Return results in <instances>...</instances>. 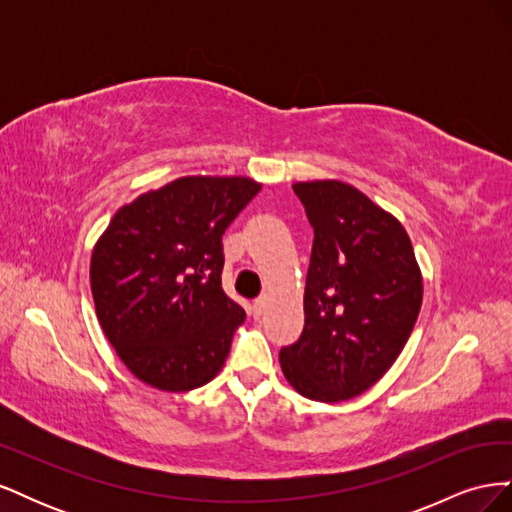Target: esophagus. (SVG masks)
<instances>
[{
    "label": "esophagus",
    "instance_id": "1",
    "mask_svg": "<svg viewBox=\"0 0 512 512\" xmlns=\"http://www.w3.org/2000/svg\"><path fill=\"white\" fill-rule=\"evenodd\" d=\"M265 309H267V297H260V299H256V301H254V305H252V314H254V318L258 320L262 314H265Z\"/></svg>",
    "mask_w": 512,
    "mask_h": 512
}]
</instances>
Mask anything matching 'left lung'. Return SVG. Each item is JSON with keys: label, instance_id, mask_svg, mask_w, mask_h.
I'll return each instance as SVG.
<instances>
[{"label": "left lung", "instance_id": "obj_1", "mask_svg": "<svg viewBox=\"0 0 512 512\" xmlns=\"http://www.w3.org/2000/svg\"><path fill=\"white\" fill-rule=\"evenodd\" d=\"M314 228L305 327L280 352L299 395L337 404L371 389L404 350L423 303V275L406 228L354 185L297 181Z\"/></svg>", "mask_w": 512, "mask_h": 512}]
</instances>
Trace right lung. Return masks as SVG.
Returning a JSON list of instances; mask_svg holds the SVG:
<instances>
[{"instance_id": "right-lung-1", "label": "right lung", "mask_w": 512, "mask_h": 512, "mask_svg": "<svg viewBox=\"0 0 512 512\" xmlns=\"http://www.w3.org/2000/svg\"><path fill=\"white\" fill-rule=\"evenodd\" d=\"M260 188L237 175L179 177L108 222L89 282L102 333L134 378L185 393L220 374L245 320L222 290V235Z\"/></svg>"}]
</instances>
